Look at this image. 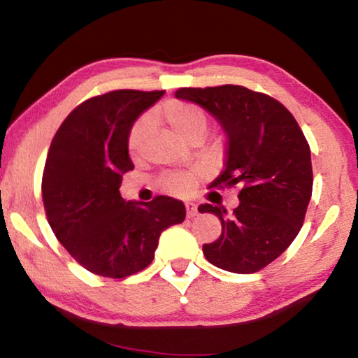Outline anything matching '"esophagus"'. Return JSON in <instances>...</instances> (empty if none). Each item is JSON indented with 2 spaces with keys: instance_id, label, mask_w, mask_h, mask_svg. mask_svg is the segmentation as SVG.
<instances>
[{
  "instance_id": "1",
  "label": "esophagus",
  "mask_w": 358,
  "mask_h": 358,
  "mask_svg": "<svg viewBox=\"0 0 358 358\" xmlns=\"http://www.w3.org/2000/svg\"><path fill=\"white\" fill-rule=\"evenodd\" d=\"M185 207H186V215H187V217H194V216L197 215V205H196V203L186 202Z\"/></svg>"
}]
</instances>
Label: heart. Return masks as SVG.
<instances>
[{"mask_svg": "<svg viewBox=\"0 0 358 358\" xmlns=\"http://www.w3.org/2000/svg\"><path fill=\"white\" fill-rule=\"evenodd\" d=\"M151 118L164 123L175 136L185 142H191L196 137H203L207 131V113L202 107L192 102L171 99L162 104L157 110L153 112ZM151 132V120L150 117L138 118L129 131L128 136V151L132 159L141 156L143 145ZM196 180L191 173H169L162 178L164 189L173 194H186L189 192Z\"/></svg>", "mask_w": 358, "mask_h": 358, "instance_id": "b5f03b06", "label": "heart"}]
</instances>
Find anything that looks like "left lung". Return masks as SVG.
<instances>
[{
	"label": "left lung",
	"instance_id": "8db88e82",
	"mask_svg": "<svg viewBox=\"0 0 358 358\" xmlns=\"http://www.w3.org/2000/svg\"><path fill=\"white\" fill-rule=\"evenodd\" d=\"M178 99L205 108L227 137L226 167L210 187L238 185L240 205L203 203L201 213L221 221V235L203 245L210 264L232 273H256L299 235L313 192L311 151L281 102L240 85L180 88Z\"/></svg>",
	"mask_w": 358,
	"mask_h": 358
}]
</instances>
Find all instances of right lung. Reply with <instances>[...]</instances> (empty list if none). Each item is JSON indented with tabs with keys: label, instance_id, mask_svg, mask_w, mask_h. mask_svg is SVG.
Returning a JSON list of instances; mask_svg holds the SVG:
<instances>
[{
	"label": "right lung",
	"instance_id": "right-lung-1",
	"mask_svg": "<svg viewBox=\"0 0 358 358\" xmlns=\"http://www.w3.org/2000/svg\"><path fill=\"white\" fill-rule=\"evenodd\" d=\"M166 92L117 90L90 98L59 126L42 175V201L50 227L83 268L126 278L155 259L162 230L185 221L181 201L157 196L126 202L123 173L132 171L129 131Z\"/></svg>",
	"mask_w": 358,
	"mask_h": 358
}]
</instances>
